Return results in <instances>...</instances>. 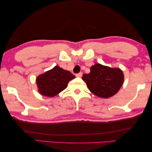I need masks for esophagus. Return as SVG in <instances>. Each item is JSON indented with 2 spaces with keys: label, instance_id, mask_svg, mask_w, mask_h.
Wrapping results in <instances>:
<instances>
[{
  "label": "esophagus",
  "instance_id": "esophagus-1",
  "mask_svg": "<svg viewBox=\"0 0 152 152\" xmlns=\"http://www.w3.org/2000/svg\"><path fill=\"white\" fill-rule=\"evenodd\" d=\"M82 75H83V73H82L81 72H80V73L76 74L75 75H76V77H81L82 76Z\"/></svg>",
  "mask_w": 152,
  "mask_h": 152
}]
</instances>
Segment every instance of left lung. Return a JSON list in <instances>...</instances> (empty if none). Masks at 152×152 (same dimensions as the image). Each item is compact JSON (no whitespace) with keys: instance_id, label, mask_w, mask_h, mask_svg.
<instances>
[{"instance_id":"8db88e82","label":"left lung","mask_w":152,"mask_h":152,"mask_svg":"<svg viewBox=\"0 0 152 152\" xmlns=\"http://www.w3.org/2000/svg\"><path fill=\"white\" fill-rule=\"evenodd\" d=\"M91 92L100 98H108L118 92L124 81L120 69L96 64L91 66L90 73L82 77Z\"/></svg>"}]
</instances>
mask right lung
I'll use <instances>...</instances> for the list:
<instances>
[{
	"label": "right lung",
	"mask_w": 152,
	"mask_h": 152,
	"mask_svg": "<svg viewBox=\"0 0 152 152\" xmlns=\"http://www.w3.org/2000/svg\"><path fill=\"white\" fill-rule=\"evenodd\" d=\"M75 78L70 71L59 66L39 75L36 79L39 92L43 96L54 97L66 88L69 81Z\"/></svg>",
	"instance_id": "1"
}]
</instances>
